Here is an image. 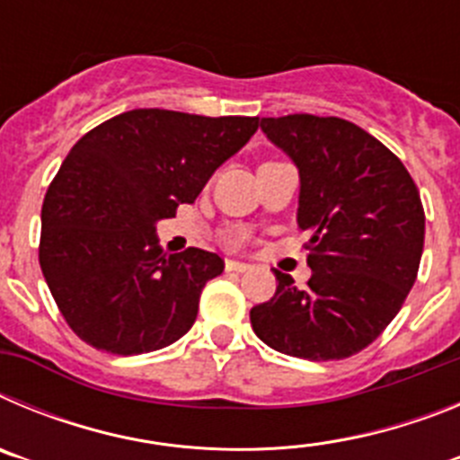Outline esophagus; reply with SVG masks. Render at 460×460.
Instances as JSON below:
<instances>
[{
    "label": "esophagus",
    "mask_w": 460,
    "mask_h": 460,
    "mask_svg": "<svg viewBox=\"0 0 460 460\" xmlns=\"http://www.w3.org/2000/svg\"><path fill=\"white\" fill-rule=\"evenodd\" d=\"M251 265H246V262H239V260H226V271H239V274H243V271H249Z\"/></svg>",
    "instance_id": "obj_1"
}]
</instances>
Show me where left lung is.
Segmentation results:
<instances>
[{
  "mask_svg": "<svg viewBox=\"0 0 460 460\" xmlns=\"http://www.w3.org/2000/svg\"><path fill=\"white\" fill-rule=\"evenodd\" d=\"M262 131L299 168L296 223L311 233V279L274 270L270 302L251 308L260 341L311 361L371 345L403 306L424 251L420 189L396 154L341 117H262Z\"/></svg>",
  "mask_w": 460,
  "mask_h": 460,
  "instance_id": "1",
  "label": "left lung"
}]
</instances>
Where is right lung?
Masks as SVG:
<instances>
[{"instance_id": "obj_1", "label": "right lung", "mask_w": 460, "mask_h": 460, "mask_svg": "<svg viewBox=\"0 0 460 460\" xmlns=\"http://www.w3.org/2000/svg\"><path fill=\"white\" fill-rule=\"evenodd\" d=\"M258 124L140 108L73 145L40 209L39 262L78 339L128 357L161 350L193 327L223 258L193 246L164 253L156 221L193 202Z\"/></svg>"}]
</instances>
